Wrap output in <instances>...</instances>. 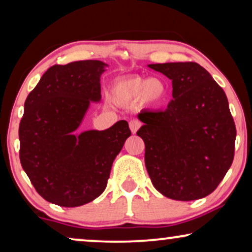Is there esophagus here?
I'll list each match as a JSON object with an SVG mask.
<instances>
[{"mask_svg":"<svg viewBox=\"0 0 252 252\" xmlns=\"http://www.w3.org/2000/svg\"><path fill=\"white\" fill-rule=\"evenodd\" d=\"M140 127H141V123L139 122V120L132 119L129 122V128H130V130H132V133H136L137 129H139Z\"/></svg>","mask_w":252,"mask_h":252,"instance_id":"1","label":"esophagus"}]
</instances>
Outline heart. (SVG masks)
I'll return each instance as SVG.
<instances>
[{"label":"heart","instance_id":"heart-1","mask_svg":"<svg viewBox=\"0 0 252 252\" xmlns=\"http://www.w3.org/2000/svg\"><path fill=\"white\" fill-rule=\"evenodd\" d=\"M166 93V86L157 78L146 80L141 77H133L118 82L115 87L116 97L123 102L140 97L147 104H158L165 98Z\"/></svg>","mask_w":252,"mask_h":252}]
</instances>
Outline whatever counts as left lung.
<instances>
[{
  "label": "left lung",
  "instance_id": "left-lung-1",
  "mask_svg": "<svg viewBox=\"0 0 252 252\" xmlns=\"http://www.w3.org/2000/svg\"><path fill=\"white\" fill-rule=\"evenodd\" d=\"M172 80L163 111L139 113L136 134L146 146L144 161L154 187L177 201L211 194L234 159L236 127L223 89L195 62L149 64Z\"/></svg>",
  "mask_w": 252,
  "mask_h": 252
}]
</instances>
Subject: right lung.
Returning <instances> with one entry per match:
<instances>
[{
  "instance_id": "right-lung-1",
  "label": "right lung",
  "mask_w": 252,
  "mask_h": 252,
  "mask_svg": "<svg viewBox=\"0 0 252 252\" xmlns=\"http://www.w3.org/2000/svg\"><path fill=\"white\" fill-rule=\"evenodd\" d=\"M101 61L54 65L27 96L19 124V158L46 201L65 208L98 197L108 185L113 160L130 129L119 120L105 130L72 134L91 101L101 99Z\"/></svg>"
}]
</instances>
